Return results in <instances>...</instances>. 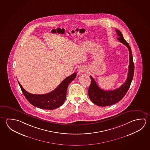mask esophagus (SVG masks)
<instances>
[{"label":"esophagus","instance_id":"34e87169","mask_svg":"<svg viewBox=\"0 0 150 150\" xmlns=\"http://www.w3.org/2000/svg\"><path fill=\"white\" fill-rule=\"evenodd\" d=\"M85 71V68H84L83 67H79V69H78V73H79V74H81L83 71Z\"/></svg>","mask_w":150,"mask_h":150}]
</instances>
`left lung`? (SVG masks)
<instances>
[{"label": "left lung", "mask_w": 150, "mask_h": 150, "mask_svg": "<svg viewBox=\"0 0 150 150\" xmlns=\"http://www.w3.org/2000/svg\"><path fill=\"white\" fill-rule=\"evenodd\" d=\"M116 32L118 37L117 40L120 42L125 45L128 48L129 56V72L125 82L117 89L112 91H104L98 86L94 79L90 76L91 83L88 90L89 98L95 104L100 106H107L113 105L121 100L128 91L133 78L134 64L133 60L131 48L129 44L124 40L121 32L116 29Z\"/></svg>", "instance_id": "8db88e82"}]
</instances>
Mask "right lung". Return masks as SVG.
Returning a JSON list of instances; mask_svg holds the SVG:
<instances>
[{"instance_id":"add662e5","label":"right lung","mask_w":150,"mask_h":150,"mask_svg":"<svg viewBox=\"0 0 150 150\" xmlns=\"http://www.w3.org/2000/svg\"><path fill=\"white\" fill-rule=\"evenodd\" d=\"M76 73L66 77L56 88L45 94H33L24 89L18 82L22 92L27 100L31 104L37 108L52 110L60 107L66 100L67 89L69 84L76 77Z\"/></svg>"}]
</instances>
